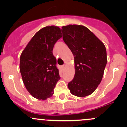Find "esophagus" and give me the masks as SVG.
<instances>
[{"instance_id":"esophagus-1","label":"esophagus","mask_w":127,"mask_h":127,"mask_svg":"<svg viewBox=\"0 0 127 127\" xmlns=\"http://www.w3.org/2000/svg\"><path fill=\"white\" fill-rule=\"evenodd\" d=\"M61 67H62V69H64L65 67V65H63V66H61Z\"/></svg>"}]
</instances>
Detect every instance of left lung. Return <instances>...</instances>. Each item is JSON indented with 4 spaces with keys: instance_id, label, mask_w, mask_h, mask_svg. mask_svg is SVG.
<instances>
[{
    "instance_id": "8db88e82",
    "label": "left lung",
    "mask_w": 127,
    "mask_h": 127,
    "mask_svg": "<svg viewBox=\"0 0 127 127\" xmlns=\"http://www.w3.org/2000/svg\"><path fill=\"white\" fill-rule=\"evenodd\" d=\"M61 30L64 42L74 56L75 73L68 88L76 96H87L96 89L103 79L107 64L106 47L84 26L68 25Z\"/></svg>"
}]
</instances>
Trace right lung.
Masks as SVG:
<instances>
[{
  "mask_svg": "<svg viewBox=\"0 0 127 127\" xmlns=\"http://www.w3.org/2000/svg\"><path fill=\"white\" fill-rule=\"evenodd\" d=\"M61 37L58 27H45L34 35L20 56L23 81L29 93L37 99L45 100L52 96L60 79L53 48Z\"/></svg>",
  "mask_w": 127,
  "mask_h": 127,
  "instance_id": "obj_1",
  "label": "right lung"
}]
</instances>
